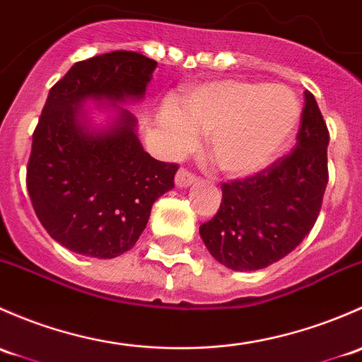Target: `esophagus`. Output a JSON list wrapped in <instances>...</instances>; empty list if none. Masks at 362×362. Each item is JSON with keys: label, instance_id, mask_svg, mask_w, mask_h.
<instances>
[{"label": "esophagus", "instance_id": "34e87169", "mask_svg": "<svg viewBox=\"0 0 362 362\" xmlns=\"http://www.w3.org/2000/svg\"><path fill=\"white\" fill-rule=\"evenodd\" d=\"M197 181V176L195 174L189 173L188 169H185V167H181L180 170H177L176 174V186H180V188H185V186H189L192 182Z\"/></svg>", "mask_w": 362, "mask_h": 362}]
</instances>
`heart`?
<instances>
[{
	"mask_svg": "<svg viewBox=\"0 0 362 362\" xmlns=\"http://www.w3.org/2000/svg\"><path fill=\"white\" fill-rule=\"evenodd\" d=\"M300 104L289 88L262 81H207L189 88L160 117L170 151H185L209 134L207 153L223 174L251 176L267 167L289 139Z\"/></svg>",
	"mask_w": 362,
	"mask_h": 362,
	"instance_id": "heart-1",
	"label": "heart"
}]
</instances>
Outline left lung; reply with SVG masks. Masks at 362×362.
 Masks as SVG:
<instances>
[{
    "label": "left lung",
    "mask_w": 362,
    "mask_h": 362,
    "mask_svg": "<svg viewBox=\"0 0 362 362\" xmlns=\"http://www.w3.org/2000/svg\"><path fill=\"white\" fill-rule=\"evenodd\" d=\"M327 143L326 122L307 90L293 150L252 176L223 182L221 206L200 225V237L219 263L259 270L300 245L322 207Z\"/></svg>",
    "instance_id": "8db88e82"
}]
</instances>
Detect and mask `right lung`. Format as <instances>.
Here are the masks:
<instances>
[{"mask_svg":"<svg viewBox=\"0 0 362 362\" xmlns=\"http://www.w3.org/2000/svg\"><path fill=\"white\" fill-rule=\"evenodd\" d=\"M156 61L115 50L80 61L48 92L28 162L31 204L48 235L78 255L117 258L137 242L151 206L174 188L180 165L155 160L136 136V118L118 106L110 132L80 124L85 99H141Z\"/></svg>","mask_w":362,"mask_h":362,"instance_id":"1","label":"right lung"}]
</instances>
